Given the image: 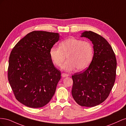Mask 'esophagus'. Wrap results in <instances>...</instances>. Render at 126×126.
<instances>
[{
    "mask_svg": "<svg viewBox=\"0 0 126 126\" xmlns=\"http://www.w3.org/2000/svg\"><path fill=\"white\" fill-rule=\"evenodd\" d=\"M62 75L63 77H68V76H69V75L66 73H63Z\"/></svg>",
    "mask_w": 126,
    "mask_h": 126,
    "instance_id": "obj_1",
    "label": "esophagus"
}]
</instances>
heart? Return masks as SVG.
Returning <instances> with one entry per match:
<instances>
[{"instance_id": "obj_1", "label": "heart", "mask_w": 126, "mask_h": 126, "mask_svg": "<svg viewBox=\"0 0 126 126\" xmlns=\"http://www.w3.org/2000/svg\"><path fill=\"white\" fill-rule=\"evenodd\" d=\"M49 54L57 66L62 64L67 56L68 60L62 66L63 69L71 71L76 68L80 71L85 69L90 64L94 56V48L89 41L70 37L61 42L59 47H52Z\"/></svg>"}]
</instances>
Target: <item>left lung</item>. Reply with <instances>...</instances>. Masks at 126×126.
<instances>
[{
    "instance_id": "8db88e82",
    "label": "left lung",
    "mask_w": 126,
    "mask_h": 126,
    "mask_svg": "<svg viewBox=\"0 0 126 126\" xmlns=\"http://www.w3.org/2000/svg\"><path fill=\"white\" fill-rule=\"evenodd\" d=\"M81 35L92 41L94 54L86 70L72 76L71 93L78 105L92 107L109 96L116 80L117 60L111 46L104 37L91 31Z\"/></svg>"
}]
</instances>
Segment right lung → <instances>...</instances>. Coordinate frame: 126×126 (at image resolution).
Wrapping results in <instances>:
<instances>
[{
  "label": "right lung",
  "instance_id": "obj_1",
  "mask_svg": "<svg viewBox=\"0 0 126 126\" xmlns=\"http://www.w3.org/2000/svg\"><path fill=\"white\" fill-rule=\"evenodd\" d=\"M58 33L33 31L19 41L9 58L8 79L16 99L30 108L43 107L55 93L61 72L49 51Z\"/></svg>",
  "mask_w": 126,
  "mask_h": 126
}]
</instances>
